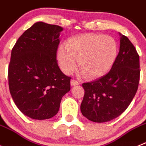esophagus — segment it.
<instances>
[{"instance_id": "1", "label": "esophagus", "mask_w": 146, "mask_h": 146, "mask_svg": "<svg viewBox=\"0 0 146 146\" xmlns=\"http://www.w3.org/2000/svg\"><path fill=\"white\" fill-rule=\"evenodd\" d=\"M80 84V82L78 81H76V80L75 79H72L71 81H70V85H71L72 86H78V85Z\"/></svg>"}]
</instances>
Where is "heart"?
I'll use <instances>...</instances> for the list:
<instances>
[{
	"label": "heart",
	"instance_id": "heart-1",
	"mask_svg": "<svg viewBox=\"0 0 146 146\" xmlns=\"http://www.w3.org/2000/svg\"><path fill=\"white\" fill-rule=\"evenodd\" d=\"M119 46L111 35L98 33H85L68 39L65 46H60L57 59L61 70L67 75L81 68L80 76L88 75L97 78L105 76L115 62Z\"/></svg>",
	"mask_w": 146,
	"mask_h": 146
}]
</instances>
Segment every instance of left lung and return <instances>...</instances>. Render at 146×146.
<instances>
[{
	"mask_svg": "<svg viewBox=\"0 0 146 146\" xmlns=\"http://www.w3.org/2000/svg\"><path fill=\"white\" fill-rule=\"evenodd\" d=\"M119 54L108 73L92 82L84 83L81 111L98 123L117 118L135 97L140 81V58L133 44L119 33Z\"/></svg>",
	"mask_w": 146,
	"mask_h": 146,
	"instance_id": "1",
	"label": "left lung"
}]
</instances>
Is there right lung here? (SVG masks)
I'll use <instances>...</instances> for the list:
<instances>
[{"mask_svg":"<svg viewBox=\"0 0 146 146\" xmlns=\"http://www.w3.org/2000/svg\"><path fill=\"white\" fill-rule=\"evenodd\" d=\"M63 28L38 22L21 35L11 50L9 66L10 93L19 111L37 120L58 113L70 89V77L60 70L56 57Z\"/></svg>","mask_w":146,"mask_h":146,"instance_id":"1","label":"right lung"}]
</instances>
